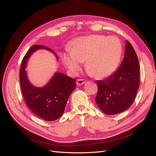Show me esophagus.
Masks as SVG:
<instances>
[{"label":"esophagus","mask_w":156,"mask_h":156,"mask_svg":"<svg viewBox=\"0 0 156 156\" xmlns=\"http://www.w3.org/2000/svg\"><path fill=\"white\" fill-rule=\"evenodd\" d=\"M86 82L85 80H83V79H78L77 80H76V84L78 86H80L82 85L83 84H84Z\"/></svg>","instance_id":"esophagus-1"}]
</instances>
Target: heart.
Listing matches in <instances>:
<instances>
[{"instance_id":"obj_1","label":"heart","mask_w":156,"mask_h":156,"mask_svg":"<svg viewBox=\"0 0 156 156\" xmlns=\"http://www.w3.org/2000/svg\"><path fill=\"white\" fill-rule=\"evenodd\" d=\"M69 54L62 56L64 65L73 73L80 69V62H85V69L97 78L108 77L117 70L122 48L115 36L91 35L78 37L69 47Z\"/></svg>"}]
</instances>
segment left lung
<instances>
[{
	"instance_id": "8db88e82",
	"label": "left lung",
	"mask_w": 156,
	"mask_h": 156,
	"mask_svg": "<svg viewBox=\"0 0 156 156\" xmlns=\"http://www.w3.org/2000/svg\"><path fill=\"white\" fill-rule=\"evenodd\" d=\"M140 64L133 46L126 41L124 59L113 74L97 80L95 101L107 115H116L131 107L140 87Z\"/></svg>"
}]
</instances>
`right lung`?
Wrapping results in <instances>:
<instances>
[{
  "label": "right lung",
  "mask_w": 156,
  "mask_h": 156,
  "mask_svg": "<svg viewBox=\"0 0 156 156\" xmlns=\"http://www.w3.org/2000/svg\"><path fill=\"white\" fill-rule=\"evenodd\" d=\"M39 49L55 53L43 45H33L23 58L19 72L20 83L23 97L27 107L39 117L47 121H55L63 115L69 95L76 88V80L62 73L55 72L44 87L33 86L29 81L25 68L31 55Z\"/></svg>",
  "instance_id": "right-lung-1"
}]
</instances>
